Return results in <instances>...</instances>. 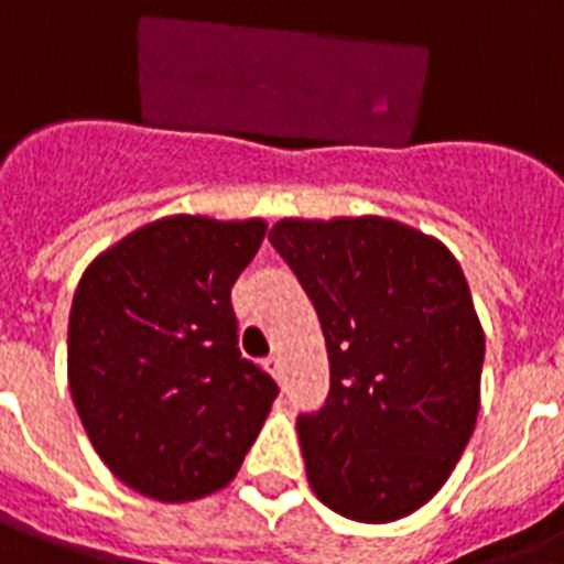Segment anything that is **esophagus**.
<instances>
[{"mask_svg":"<svg viewBox=\"0 0 564 564\" xmlns=\"http://www.w3.org/2000/svg\"><path fill=\"white\" fill-rule=\"evenodd\" d=\"M265 369L272 371L274 377H281V357H278V354H272V357L265 360Z\"/></svg>","mask_w":564,"mask_h":564,"instance_id":"34e87169","label":"esophagus"}]
</instances>
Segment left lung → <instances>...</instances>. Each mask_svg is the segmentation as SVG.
<instances>
[{
	"label": "left lung",
	"instance_id": "obj_1",
	"mask_svg": "<svg viewBox=\"0 0 564 564\" xmlns=\"http://www.w3.org/2000/svg\"><path fill=\"white\" fill-rule=\"evenodd\" d=\"M322 322L330 392L299 415L316 498L362 524L412 516L477 424L486 354L456 257L383 216L281 219L269 230Z\"/></svg>",
	"mask_w": 564,
	"mask_h": 564
}]
</instances>
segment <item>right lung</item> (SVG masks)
<instances>
[{
  "mask_svg": "<svg viewBox=\"0 0 564 564\" xmlns=\"http://www.w3.org/2000/svg\"><path fill=\"white\" fill-rule=\"evenodd\" d=\"M263 219L166 216L101 251L78 281L66 375L96 454L145 498L184 503L237 477L278 383L237 345L230 286Z\"/></svg>",
  "mask_w": 564,
  "mask_h": 564,
  "instance_id": "obj_1",
  "label": "right lung"
}]
</instances>
